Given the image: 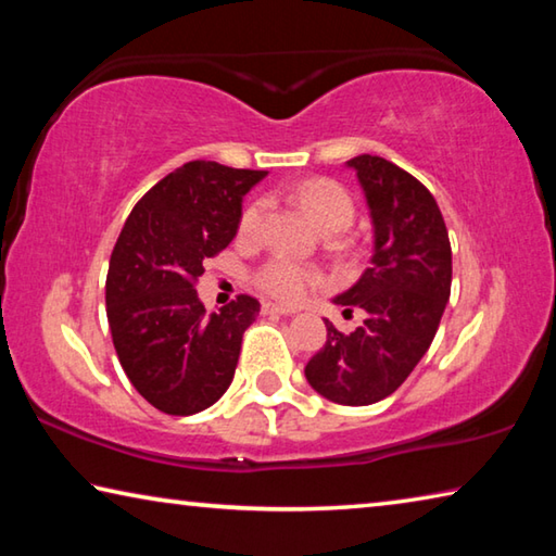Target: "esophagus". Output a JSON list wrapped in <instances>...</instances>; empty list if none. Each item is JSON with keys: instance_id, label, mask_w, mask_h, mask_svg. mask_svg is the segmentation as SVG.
I'll list each match as a JSON object with an SVG mask.
<instances>
[{"instance_id": "obj_1", "label": "esophagus", "mask_w": 556, "mask_h": 556, "mask_svg": "<svg viewBox=\"0 0 556 556\" xmlns=\"http://www.w3.org/2000/svg\"><path fill=\"white\" fill-rule=\"evenodd\" d=\"M262 314H267V316H291V314H296V308H289V306L265 301V304H262Z\"/></svg>"}]
</instances>
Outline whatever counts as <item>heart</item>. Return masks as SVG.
I'll list each match as a JSON object with an SVG mask.
<instances>
[{
	"mask_svg": "<svg viewBox=\"0 0 556 556\" xmlns=\"http://www.w3.org/2000/svg\"><path fill=\"white\" fill-rule=\"evenodd\" d=\"M289 195L321 232H341L353 223L355 205L351 193L341 184L331 181V178H306V181L291 186ZM265 211L267 203L262 199L244 205L238 223V235L242 240L257 238L262 223H265ZM252 279H255L257 289L265 291L267 296L285 301V304H299V301H304L321 285V277H318L316 269L299 265V262L285 255L267 260Z\"/></svg>",
	"mask_w": 556,
	"mask_h": 556,
	"instance_id": "heart-1",
	"label": "heart"
}]
</instances>
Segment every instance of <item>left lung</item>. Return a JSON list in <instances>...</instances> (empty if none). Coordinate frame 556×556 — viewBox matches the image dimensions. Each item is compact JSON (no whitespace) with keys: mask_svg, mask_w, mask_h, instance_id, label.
<instances>
[{"mask_svg":"<svg viewBox=\"0 0 556 556\" xmlns=\"http://www.w3.org/2000/svg\"><path fill=\"white\" fill-rule=\"evenodd\" d=\"M348 166L370 205L375 252L336 304L368 316L353 333L326 321V343L304 372L326 400L365 407L390 397L434 341L451 294V242L434 195L412 174L372 154Z\"/></svg>","mask_w":556,"mask_h":556,"instance_id":"left-lung-1","label":"left lung"}]
</instances>
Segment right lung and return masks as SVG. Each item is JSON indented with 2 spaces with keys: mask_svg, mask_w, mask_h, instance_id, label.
Returning a JSON list of instances; mask_svg holds the SVG:
<instances>
[{
  "mask_svg": "<svg viewBox=\"0 0 556 556\" xmlns=\"http://www.w3.org/2000/svg\"><path fill=\"white\" fill-rule=\"evenodd\" d=\"M267 172L188 162L139 199L110 257L105 304L122 370L164 414L203 412L230 388L260 301L240 294L205 316L203 262L238 232L242 195Z\"/></svg>",
  "mask_w": 556,
  "mask_h": 556,
  "instance_id": "right-lung-1",
  "label": "right lung"
}]
</instances>
